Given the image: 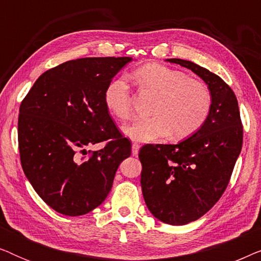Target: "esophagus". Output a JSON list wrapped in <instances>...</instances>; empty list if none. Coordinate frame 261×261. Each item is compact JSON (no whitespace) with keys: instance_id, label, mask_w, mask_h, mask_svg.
<instances>
[{"instance_id":"esophagus-1","label":"esophagus","mask_w":261,"mask_h":261,"mask_svg":"<svg viewBox=\"0 0 261 261\" xmlns=\"http://www.w3.org/2000/svg\"><path fill=\"white\" fill-rule=\"evenodd\" d=\"M139 148H140V145L137 144V142H134V144L132 145V154L137 156L138 153H139Z\"/></svg>"}]
</instances>
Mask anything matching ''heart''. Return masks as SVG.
I'll return each mask as SVG.
<instances>
[{"label":"heart","mask_w":261,"mask_h":261,"mask_svg":"<svg viewBox=\"0 0 261 261\" xmlns=\"http://www.w3.org/2000/svg\"><path fill=\"white\" fill-rule=\"evenodd\" d=\"M134 76L141 89L158 95V98L152 107V117L137 119L123 127L127 137L142 142L170 134L174 139H185L204 126L213 107L212 92L204 82L158 63L146 64ZM103 99L110 114L122 121L129 119L133 96L126 77L110 81Z\"/></svg>","instance_id":"obj_1"}]
</instances>
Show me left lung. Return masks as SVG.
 Listing matches in <instances>:
<instances>
[{
    "label": "left lung",
    "mask_w": 261,
    "mask_h": 261,
    "mask_svg": "<svg viewBox=\"0 0 261 261\" xmlns=\"http://www.w3.org/2000/svg\"><path fill=\"white\" fill-rule=\"evenodd\" d=\"M171 63L191 70L208 84L213 107L204 126L177 145H145L139 152L145 203L167 224L198 220L223 195L241 152L244 127L237 96L217 74L189 62Z\"/></svg>",
    "instance_id": "obj_1"
}]
</instances>
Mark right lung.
I'll return each mask as SVG.
<instances>
[{
	"label": "right lung",
	"instance_id": "1",
	"mask_svg": "<svg viewBox=\"0 0 261 261\" xmlns=\"http://www.w3.org/2000/svg\"><path fill=\"white\" fill-rule=\"evenodd\" d=\"M130 60H69L42 73L21 102V166L42 201L63 215H84L101 204L120 163L130 155V142L103 99L107 85ZM98 142H105L101 150L80 155Z\"/></svg>",
	"mask_w": 261,
	"mask_h": 261
}]
</instances>
